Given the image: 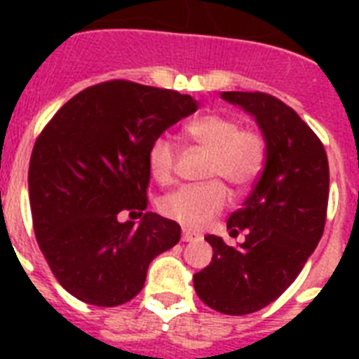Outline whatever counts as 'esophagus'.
Returning <instances> with one entry per match:
<instances>
[{
	"instance_id": "1",
	"label": "esophagus",
	"mask_w": 359,
	"mask_h": 359,
	"mask_svg": "<svg viewBox=\"0 0 359 359\" xmlns=\"http://www.w3.org/2000/svg\"><path fill=\"white\" fill-rule=\"evenodd\" d=\"M196 240H199V235H197V233H191V231L188 229L182 231V242H196Z\"/></svg>"
}]
</instances>
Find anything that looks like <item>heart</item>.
Masks as SVG:
<instances>
[{
  "label": "heart",
  "mask_w": 359,
  "mask_h": 359,
  "mask_svg": "<svg viewBox=\"0 0 359 359\" xmlns=\"http://www.w3.org/2000/svg\"><path fill=\"white\" fill-rule=\"evenodd\" d=\"M186 135L197 149L208 152L199 186H184L160 201V212L186 229H201L218 216L229 201L227 188L240 194L261 175L266 141L253 126H242L233 115L208 114L186 124ZM147 163L160 184L173 182L179 165V147L169 135H158L149 147Z\"/></svg>",
  "instance_id": "b5f03b06"
}]
</instances>
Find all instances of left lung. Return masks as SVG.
I'll return each instance as SVG.
<instances>
[{
	"instance_id": "obj_1",
	"label": "left lung",
	"mask_w": 359,
	"mask_h": 359,
	"mask_svg": "<svg viewBox=\"0 0 359 359\" xmlns=\"http://www.w3.org/2000/svg\"><path fill=\"white\" fill-rule=\"evenodd\" d=\"M222 97L250 111L266 141V160L244 207L227 219V245L207 235L212 261L194 276L197 296L214 311L250 315L278 300L298 278L326 225L328 156L323 141L294 109L268 93L225 91Z\"/></svg>"
}]
</instances>
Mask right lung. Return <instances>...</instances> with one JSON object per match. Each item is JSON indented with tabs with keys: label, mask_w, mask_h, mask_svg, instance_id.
Returning <instances> with one entry per match:
<instances>
[{
	"label": "right lung",
	"mask_w": 359,
	"mask_h": 359,
	"mask_svg": "<svg viewBox=\"0 0 359 359\" xmlns=\"http://www.w3.org/2000/svg\"><path fill=\"white\" fill-rule=\"evenodd\" d=\"M197 109L190 95L109 80L72 97L42 128L29 160L33 229L65 290L98 307L140 294L149 264L180 240L145 212L149 147ZM142 222H123V215Z\"/></svg>",
	"instance_id": "add662e5"
}]
</instances>
